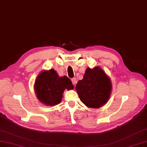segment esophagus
<instances>
[{
    "mask_svg": "<svg viewBox=\"0 0 147 147\" xmlns=\"http://www.w3.org/2000/svg\"><path fill=\"white\" fill-rule=\"evenodd\" d=\"M71 81H72V83H73V85H74V86H75V85L76 84V83H77V80H76V79L75 78L71 79Z\"/></svg>",
    "mask_w": 147,
    "mask_h": 147,
    "instance_id": "obj_1",
    "label": "esophagus"
}]
</instances>
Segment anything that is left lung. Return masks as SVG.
Instances as JSON below:
<instances>
[{"label": "left lung", "mask_w": 147, "mask_h": 147, "mask_svg": "<svg viewBox=\"0 0 147 147\" xmlns=\"http://www.w3.org/2000/svg\"><path fill=\"white\" fill-rule=\"evenodd\" d=\"M81 101L87 107L98 108L105 104L110 97L112 85L109 78L99 66L87 68L82 80L76 86Z\"/></svg>", "instance_id": "left-lung-1"}]
</instances>
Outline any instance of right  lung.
<instances>
[{
  "label": "right lung",
  "mask_w": 147,
  "mask_h": 147,
  "mask_svg": "<svg viewBox=\"0 0 147 147\" xmlns=\"http://www.w3.org/2000/svg\"><path fill=\"white\" fill-rule=\"evenodd\" d=\"M73 88L72 82L68 77H60L53 69L42 71L34 83V90L37 99L48 106H54L60 103L64 90H71Z\"/></svg>",
  "instance_id": "add662e5"
}]
</instances>
